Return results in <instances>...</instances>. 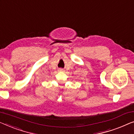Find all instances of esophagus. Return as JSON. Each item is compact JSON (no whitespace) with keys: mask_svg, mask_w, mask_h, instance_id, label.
<instances>
[{"mask_svg":"<svg viewBox=\"0 0 134 134\" xmlns=\"http://www.w3.org/2000/svg\"><path fill=\"white\" fill-rule=\"evenodd\" d=\"M59 71H63V69H59Z\"/></svg>","mask_w":134,"mask_h":134,"instance_id":"1","label":"esophagus"}]
</instances>
